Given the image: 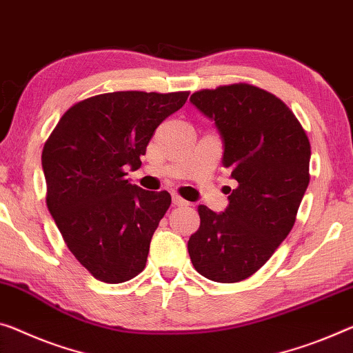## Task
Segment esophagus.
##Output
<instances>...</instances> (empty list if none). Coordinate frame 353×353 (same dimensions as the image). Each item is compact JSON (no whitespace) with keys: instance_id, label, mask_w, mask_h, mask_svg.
<instances>
[{"instance_id":"34e87169","label":"esophagus","mask_w":353,"mask_h":353,"mask_svg":"<svg viewBox=\"0 0 353 353\" xmlns=\"http://www.w3.org/2000/svg\"><path fill=\"white\" fill-rule=\"evenodd\" d=\"M172 200H173V203L178 205V207H188V205H189L188 200H184L181 195H178V194H173Z\"/></svg>"}]
</instances>
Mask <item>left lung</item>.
Listing matches in <instances>:
<instances>
[{
    "instance_id": "1",
    "label": "left lung",
    "mask_w": 353,
    "mask_h": 353,
    "mask_svg": "<svg viewBox=\"0 0 353 353\" xmlns=\"http://www.w3.org/2000/svg\"><path fill=\"white\" fill-rule=\"evenodd\" d=\"M191 102L222 135V164L236 188L224 213L197 208L189 257L207 279L238 283L262 268L294 227L311 178V145L294 112L251 83L195 91Z\"/></svg>"
}]
</instances>
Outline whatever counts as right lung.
<instances>
[{
  "mask_svg": "<svg viewBox=\"0 0 353 353\" xmlns=\"http://www.w3.org/2000/svg\"><path fill=\"white\" fill-rule=\"evenodd\" d=\"M189 91H115L69 107L42 150L46 202L69 251L97 281L120 284L143 271L150 241L169 210L167 191L129 183L126 167Z\"/></svg>",
  "mask_w": 353,
  "mask_h": 353,
  "instance_id": "obj_1",
  "label": "right lung"
}]
</instances>
